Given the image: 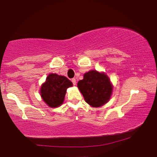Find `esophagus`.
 Wrapping results in <instances>:
<instances>
[{
  "label": "esophagus",
  "mask_w": 157,
  "mask_h": 157,
  "mask_svg": "<svg viewBox=\"0 0 157 157\" xmlns=\"http://www.w3.org/2000/svg\"><path fill=\"white\" fill-rule=\"evenodd\" d=\"M71 81H72L73 84H74V86L76 84V78H72V79H71Z\"/></svg>",
  "instance_id": "esophagus-1"
}]
</instances>
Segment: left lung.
I'll return each instance as SVG.
<instances>
[{"mask_svg": "<svg viewBox=\"0 0 157 157\" xmlns=\"http://www.w3.org/2000/svg\"><path fill=\"white\" fill-rule=\"evenodd\" d=\"M85 101L92 107H101L110 100L113 85L104 72L91 70L77 84Z\"/></svg>", "mask_w": 157, "mask_h": 157, "instance_id": "obj_1", "label": "left lung"}]
</instances>
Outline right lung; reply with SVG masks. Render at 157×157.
I'll use <instances>...</instances> for the list:
<instances>
[{
	"label": "right lung",
	"instance_id": "add662e5",
	"mask_svg": "<svg viewBox=\"0 0 157 157\" xmlns=\"http://www.w3.org/2000/svg\"><path fill=\"white\" fill-rule=\"evenodd\" d=\"M73 86L71 81L66 76L50 74L42 83L40 94L42 99L51 108H57L63 104L66 90Z\"/></svg>",
	"mask_w": 157,
	"mask_h": 157
}]
</instances>
